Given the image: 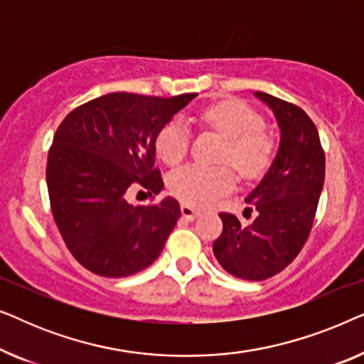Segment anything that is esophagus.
<instances>
[{"label":"esophagus","mask_w":364,"mask_h":364,"mask_svg":"<svg viewBox=\"0 0 364 364\" xmlns=\"http://www.w3.org/2000/svg\"><path fill=\"white\" fill-rule=\"evenodd\" d=\"M181 212H182V215L187 218V220H193V218L198 217V210H196V208L191 205H187V203H182Z\"/></svg>","instance_id":"34e87169"}]
</instances>
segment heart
<instances>
[{"instance_id": "b5f03b06", "label": "heart", "mask_w": 364, "mask_h": 364, "mask_svg": "<svg viewBox=\"0 0 364 364\" xmlns=\"http://www.w3.org/2000/svg\"><path fill=\"white\" fill-rule=\"evenodd\" d=\"M198 126L225 139L220 161L232 164L238 176L253 181L262 177L275 157V137L265 129L262 114L240 99H225L203 109ZM191 131L181 119L167 122L156 136V152L167 166H177L187 156ZM235 183L225 166H187L168 177V191L188 205L203 207L227 193Z\"/></svg>"}]
</instances>
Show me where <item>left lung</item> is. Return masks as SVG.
I'll use <instances>...</instances> for the list:
<instances>
[{
	"label": "left lung",
	"mask_w": 364,
	"mask_h": 364,
	"mask_svg": "<svg viewBox=\"0 0 364 364\" xmlns=\"http://www.w3.org/2000/svg\"><path fill=\"white\" fill-rule=\"evenodd\" d=\"M275 114L280 146L270 168L245 202L258 212L242 227L232 213H218L223 230L213 255L230 275L267 280L295 260L310 235L325 182V152L316 126L301 107L267 92H255Z\"/></svg>",
	"instance_id": "1"
}]
</instances>
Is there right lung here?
Segmentation results:
<instances>
[{
    "mask_svg": "<svg viewBox=\"0 0 364 364\" xmlns=\"http://www.w3.org/2000/svg\"><path fill=\"white\" fill-rule=\"evenodd\" d=\"M197 94L173 97L112 92L64 117L48 154L54 222L73 257L89 272L129 277L152 265L181 217L176 198L132 205L129 192L164 188L156 136Z\"/></svg>",
    "mask_w": 364,
    "mask_h": 364,
    "instance_id": "obj_1",
    "label": "right lung"
}]
</instances>
